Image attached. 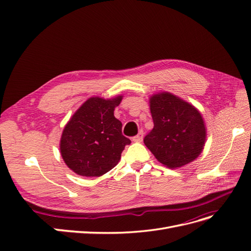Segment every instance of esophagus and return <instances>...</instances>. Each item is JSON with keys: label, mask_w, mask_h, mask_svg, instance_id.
<instances>
[{"label": "esophagus", "mask_w": 251, "mask_h": 251, "mask_svg": "<svg viewBox=\"0 0 251 251\" xmlns=\"http://www.w3.org/2000/svg\"><path fill=\"white\" fill-rule=\"evenodd\" d=\"M142 138H143V132L140 131L139 134L136 135L135 137H133L132 140H133L134 142H141V141H142Z\"/></svg>", "instance_id": "1"}]
</instances>
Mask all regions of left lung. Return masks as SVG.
I'll return each mask as SVG.
<instances>
[{
	"label": "left lung",
	"mask_w": 251,
	"mask_h": 251,
	"mask_svg": "<svg viewBox=\"0 0 251 251\" xmlns=\"http://www.w3.org/2000/svg\"><path fill=\"white\" fill-rule=\"evenodd\" d=\"M154 127L144 144L157 160L170 169L182 168L202 153L206 127L199 110L170 92L150 97Z\"/></svg>",
	"instance_id": "obj_1"
}]
</instances>
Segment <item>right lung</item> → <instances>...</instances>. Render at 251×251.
Returning <instances> with one entry per match:
<instances>
[{"label":"right lung","instance_id":"obj_1","mask_svg":"<svg viewBox=\"0 0 251 251\" xmlns=\"http://www.w3.org/2000/svg\"><path fill=\"white\" fill-rule=\"evenodd\" d=\"M123 96L110 100L90 97L64 127L59 150L66 165L83 177H100L115 168L131 140L121 133L123 124L114 116Z\"/></svg>","mask_w":251,"mask_h":251}]
</instances>
